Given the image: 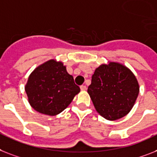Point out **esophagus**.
<instances>
[{"mask_svg": "<svg viewBox=\"0 0 157 157\" xmlns=\"http://www.w3.org/2000/svg\"><path fill=\"white\" fill-rule=\"evenodd\" d=\"M80 89H81V90H86V86H84V85H82V86H80Z\"/></svg>", "mask_w": 157, "mask_h": 157, "instance_id": "1", "label": "esophagus"}]
</instances>
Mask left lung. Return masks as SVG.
Instances as JSON below:
<instances>
[{"label":"left lung","mask_w":157,"mask_h":157,"mask_svg":"<svg viewBox=\"0 0 157 157\" xmlns=\"http://www.w3.org/2000/svg\"><path fill=\"white\" fill-rule=\"evenodd\" d=\"M139 91V83L134 74L127 67L115 62L96 68L87 89L97 112L111 121L129 113Z\"/></svg>","instance_id":"obj_1"}]
</instances>
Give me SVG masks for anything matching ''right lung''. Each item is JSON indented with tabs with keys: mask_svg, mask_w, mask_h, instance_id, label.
<instances>
[{
	"mask_svg": "<svg viewBox=\"0 0 157 157\" xmlns=\"http://www.w3.org/2000/svg\"><path fill=\"white\" fill-rule=\"evenodd\" d=\"M25 90L30 106L39 113L56 116L64 111L80 91L62 62L54 59L40 65L30 74Z\"/></svg>",
	"mask_w": 157,
	"mask_h": 157,
	"instance_id": "obj_1",
	"label": "right lung"
}]
</instances>
